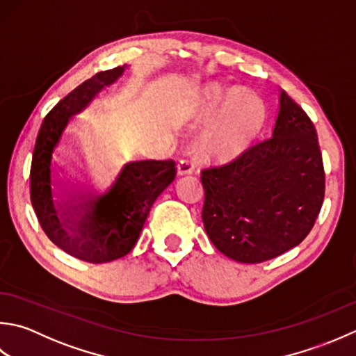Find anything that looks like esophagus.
<instances>
[{"instance_id": "34e87169", "label": "esophagus", "mask_w": 356, "mask_h": 356, "mask_svg": "<svg viewBox=\"0 0 356 356\" xmlns=\"http://www.w3.org/2000/svg\"><path fill=\"white\" fill-rule=\"evenodd\" d=\"M193 172V161L192 159H179L177 164V173L178 175H187V173Z\"/></svg>"}]
</instances>
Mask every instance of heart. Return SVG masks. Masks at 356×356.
Segmentation results:
<instances>
[{
  "mask_svg": "<svg viewBox=\"0 0 356 356\" xmlns=\"http://www.w3.org/2000/svg\"><path fill=\"white\" fill-rule=\"evenodd\" d=\"M220 103H224L220 115L198 143V152L206 158L236 155L257 135L264 121L263 99L244 87L232 92L218 84H209L195 101V108L204 112Z\"/></svg>",
  "mask_w": 356,
  "mask_h": 356,
  "instance_id": "1",
  "label": "heart"
}]
</instances>
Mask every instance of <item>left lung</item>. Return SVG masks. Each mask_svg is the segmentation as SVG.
<instances>
[{"instance_id": "obj_1", "label": "left lung", "mask_w": 356, "mask_h": 356, "mask_svg": "<svg viewBox=\"0 0 356 356\" xmlns=\"http://www.w3.org/2000/svg\"><path fill=\"white\" fill-rule=\"evenodd\" d=\"M202 222L238 263H263L298 245L320 213L325 175L314 122L284 90L272 135L230 163L201 170Z\"/></svg>"}]
</instances>
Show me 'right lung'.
<instances>
[{"label":"right lung","instance_id":"right-lung-1","mask_svg":"<svg viewBox=\"0 0 356 356\" xmlns=\"http://www.w3.org/2000/svg\"><path fill=\"white\" fill-rule=\"evenodd\" d=\"M126 67L98 72L64 97L42 120L32 155L31 201L42 230L61 250L92 264L118 259L134 249L152 204L177 175L172 159L132 161L124 164L106 193L70 192L67 200H54L52 154L69 120L117 81Z\"/></svg>","mask_w":356,"mask_h":356}]
</instances>
